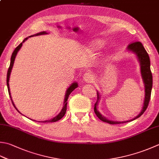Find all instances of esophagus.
I'll use <instances>...</instances> for the list:
<instances>
[{
	"label": "esophagus",
	"instance_id": "esophagus-1",
	"mask_svg": "<svg viewBox=\"0 0 159 159\" xmlns=\"http://www.w3.org/2000/svg\"><path fill=\"white\" fill-rule=\"evenodd\" d=\"M83 79L84 80V81L86 83H91L93 81V80H94V75H93L92 72L89 71V72L85 73L84 74Z\"/></svg>",
	"mask_w": 159,
	"mask_h": 159
}]
</instances>
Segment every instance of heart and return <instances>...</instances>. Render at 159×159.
Listing matches in <instances>:
<instances>
[{
    "mask_svg": "<svg viewBox=\"0 0 159 159\" xmlns=\"http://www.w3.org/2000/svg\"><path fill=\"white\" fill-rule=\"evenodd\" d=\"M102 45H103V42H102V40H94V41L92 43V46L93 48H101V47H102Z\"/></svg>",
    "mask_w": 159,
    "mask_h": 159,
    "instance_id": "heart-1",
    "label": "heart"
}]
</instances>
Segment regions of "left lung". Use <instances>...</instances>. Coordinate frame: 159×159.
<instances>
[{"instance_id": "1", "label": "left lung", "mask_w": 159, "mask_h": 159, "mask_svg": "<svg viewBox=\"0 0 159 159\" xmlns=\"http://www.w3.org/2000/svg\"><path fill=\"white\" fill-rule=\"evenodd\" d=\"M127 49H128L129 51L134 52L136 55V57H137L138 60L140 63V65H141V74L145 85V99L143 107L141 112L139 113V114H138V116H136L132 120L126 121H114L108 120L106 118L102 116L100 114V112L97 110L98 102L100 100V95H99L98 92H97V101H96V103L94 104V112L101 120L105 123L111 124V125H113V124H119L129 122V121L135 120L137 119V118L141 116V115L145 112L146 109H147L151 97V92L152 88V74L150 70V60L148 52H146L143 45H142V43L141 42H134L130 43V44L127 46Z\"/></svg>"}]
</instances>
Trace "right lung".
<instances>
[{"mask_svg": "<svg viewBox=\"0 0 159 159\" xmlns=\"http://www.w3.org/2000/svg\"><path fill=\"white\" fill-rule=\"evenodd\" d=\"M48 33H47L46 32H39L38 34H34V35H32V36H30L29 37H31V36H39V35H43V34H47ZM28 37V38H29ZM28 38H26L25 39L23 40V41L20 44L18 45L17 48H16V49H14V51L13 52V53H12V55H11V61H10V65H9V69H8V71H7V89H8V92H9V96H10V98L11 100V102H12V104L14 105V107L16 109V110L18 111V112L20 113L19 111H18L17 110V108L16 107L13 101H12V98H11V93H10V89H9V76H10V74H11V70H12V67H13V65H14V61H15V58L16 57V54L19 51V49L21 48L22 45H23V43L26 40H27ZM78 87V83L76 82H74L69 87V88H67V91H66V94H65V99H64V103H63V109H62L61 112L59 113L57 116H55L54 118H53V119H50V120H44V121H41L42 123H51V122H56V121H58L60 120L61 119H62L64 116V115L65 114V113H66V110H67V99H68V97H69L70 94L71 93V92L73 91V90L75 89L76 88ZM36 121V120H35Z\"/></svg>", "mask_w": 159, "mask_h": 159, "instance_id": "add662e5", "label": "right lung"}]
</instances>
